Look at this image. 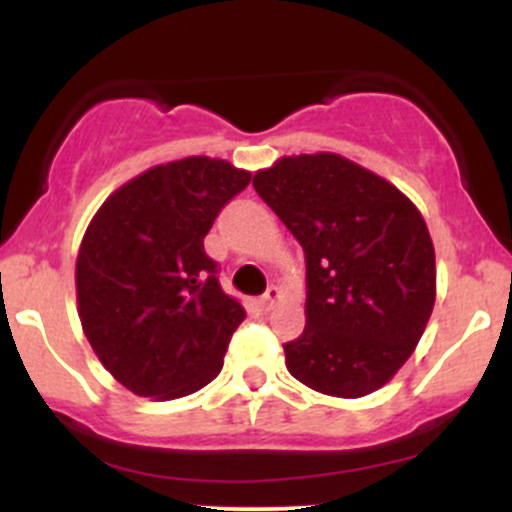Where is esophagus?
<instances>
[{"instance_id":"esophagus-1","label":"esophagus","mask_w":512,"mask_h":512,"mask_svg":"<svg viewBox=\"0 0 512 512\" xmlns=\"http://www.w3.org/2000/svg\"><path fill=\"white\" fill-rule=\"evenodd\" d=\"M277 299H280V289H277L275 285H270V287H267V292L260 297L262 309H265V312H267V309H272V304H275Z\"/></svg>"}]
</instances>
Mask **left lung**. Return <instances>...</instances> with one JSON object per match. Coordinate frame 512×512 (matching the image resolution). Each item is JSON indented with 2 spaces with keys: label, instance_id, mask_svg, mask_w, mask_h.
I'll use <instances>...</instances> for the list:
<instances>
[{
  "label": "left lung",
  "instance_id": "1",
  "mask_svg": "<svg viewBox=\"0 0 512 512\" xmlns=\"http://www.w3.org/2000/svg\"><path fill=\"white\" fill-rule=\"evenodd\" d=\"M252 185L307 262V324L285 344L289 374L339 399L381 389L436 302V255L416 205L337 153L282 158Z\"/></svg>",
  "mask_w": 512,
  "mask_h": 512
}]
</instances>
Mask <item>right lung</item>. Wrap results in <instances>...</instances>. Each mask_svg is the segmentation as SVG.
<instances>
[{"mask_svg": "<svg viewBox=\"0 0 512 512\" xmlns=\"http://www.w3.org/2000/svg\"><path fill=\"white\" fill-rule=\"evenodd\" d=\"M252 175L193 156L156 165L98 208L76 260L86 339L126 389L180 399L223 369L245 309L220 287L205 235Z\"/></svg>", "mask_w": 512, "mask_h": 512, "instance_id": "1", "label": "right lung"}]
</instances>
